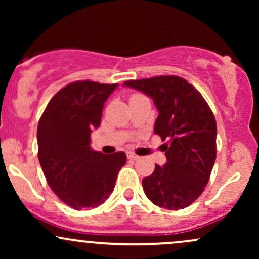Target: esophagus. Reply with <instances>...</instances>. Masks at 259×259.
<instances>
[{"label": "esophagus", "mask_w": 259, "mask_h": 259, "mask_svg": "<svg viewBox=\"0 0 259 259\" xmlns=\"http://www.w3.org/2000/svg\"><path fill=\"white\" fill-rule=\"evenodd\" d=\"M140 158L139 156H136L135 153H132V152H129L127 153V159H132V160H138Z\"/></svg>", "instance_id": "34e87169"}]
</instances>
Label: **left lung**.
Returning <instances> with one entry per match:
<instances>
[{
	"label": "left lung",
	"mask_w": 259,
	"mask_h": 259,
	"mask_svg": "<svg viewBox=\"0 0 259 259\" xmlns=\"http://www.w3.org/2000/svg\"><path fill=\"white\" fill-rule=\"evenodd\" d=\"M153 100L158 111L154 134L163 145L167 163L156 164L142 180L147 198L156 206L183 209L203 192L217 157V123L202 95L175 75L130 80L123 84Z\"/></svg>",
	"instance_id": "1"
}]
</instances>
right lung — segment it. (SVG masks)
<instances>
[{"instance_id": "obj_1", "label": "right lung", "mask_w": 259, "mask_h": 259, "mask_svg": "<svg viewBox=\"0 0 259 259\" xmlns=\"http://www.w3.org/2000/svg\"><path fill=\"white\" fill-rule=\"evenodd\" d=\"M118 84L75 81L59 90L37 126L38 160L59 200L74 209L96 208L111 196L126 154L91 150L105 102Z\"/></svg>"}]
</instances>
